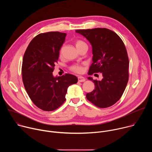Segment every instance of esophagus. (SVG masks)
Wrapping results in <instances>:
<instances>
[{
	"mask_svg": "<svg viewBox=\"0 0 152 152\" xmlns=\"http://www.w3.org/2000/svg\"><path fill=\"white\" fill-rule=\"evenodd\" d=\"M78 81L79 82H84V81H85V79L83 77H82V76H78Z\"/></svg>",
	"mask_w": 152,
	"mask_h": 152,
	"instance_id": "1",
	"label": "esophagus"
}]
</instances>
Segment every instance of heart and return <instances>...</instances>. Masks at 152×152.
Masks as SVG:
<instances>
[{"mask_svg": "<svg viewBox=\"0 0 152 152\" xmlns=\"http://www.w3.org/2000/svg\"><path fill=\"white\" fill-rule=\"evenodd\" d=\"M75 45H76V48L78 49V50L84 46H87L86 43L81 39H77L75 41ZM62 50H63V48H61L60 49V51H59L60 55H62ZM70 70L72 72L76 73H80L83 71V68L81 66H80V65H79V64H74V65H72V66L70 67Z\"/></svg>", "mask_w": 152, "mask_h": 152, "instance_id": "b5f03b06", "label": "heart"}]
</instances>
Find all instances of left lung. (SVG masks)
Segmentation results:
<instances>
[{"instance_id": "1", "label": "left lung", "mask_w": 152, "mask_h": 152, "mask_svg": "<svg viewBox=\"0 0 152 152\" xmlns=\"http://www.w3.org/2000/svg\"><path fill=\"white\" fill-rule=\"evenodd\" d=\"M91 44L93 63L88 75L102 73V80L88 79L94 90L86 97L98 107L111 106L122 96L129 80V58L124 44L114 31L106 28L76 30Z\"/></svg>"}]
</instances>
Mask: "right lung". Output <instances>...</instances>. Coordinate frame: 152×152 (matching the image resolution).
<instances>
[{"instance_id":"obj_1","label":"right lung","mask_w":152,"mask_h":152,"mask_svg":"<svg viewBox=\"0 0 152 152\" xmlns=\"http://www.w3.org/2000/svg\"><path fill=\"white\" fill-rule=\"evenodd\" d=\"M66 33L49 32L35 37L23 58L21 75L25 88L31 100L39 109L52 111L66 101L69 86L77 82L76 76L66 73L53 77L59 50Z\"/></svg>"}]
</instances>
